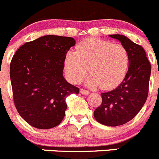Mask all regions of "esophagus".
Segmentation results:
<instances>
[{
	"label": "esophagus",
	"instance_id": "1",
	"mask_svg": "<svg viewBox=\"0 0 159 159\" xmlns=\"http://www.w3.org/2000/svg\"><path fill=\"white\" fill-rule=\"evenodd\" d=\"M80 93L82 94H84V95H88L90 94V91L85 89H80Z\"/></svg>",
	"mask_w": 159,
	"mask_h": 159
}]
</instances>
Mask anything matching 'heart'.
<instances>
[{
  "label": "heart",
  "mask_w": 159,
  "mask_h": 159,
  "mask_svg": "<svg viewBox=\"0 0 159 159\" xmlns=\"http://www.w3.org/2000/svg\"><path fill=\"white\" fill-rule=\"evenodd\" d=\"M129 52L123 46L110 41L87 39L76 46V51H68L65 57V68L68 79L79 83L89 71L91 75L87 84L111 89L124 80L129 68Z\"/></svg>",
  "instance_id": "heart-1"
}]
</instances>
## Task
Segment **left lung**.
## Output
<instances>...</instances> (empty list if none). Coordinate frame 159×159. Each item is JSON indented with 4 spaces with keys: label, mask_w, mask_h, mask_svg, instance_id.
I'll list each match as a JSON object with an SVG mask.
<instances>
[{
    "label": "left lung",
    "mask_w": 159,
    "mask_h": 159,
    "mask_svg": "<svg viewBox=\"0 0 159 159\" xmlns=\"http://www.w3.org/2000/svg\"><path fill=\"white\" fill-rule=\"evenodd\" d=\"M110 37L120 41L130 57L124 80L113 91L102 93V104L94 112L98 122L113 127L127 123L140 111L148 98L151 67L142 46L125 35Z\"/></svg>",
    "instance_id": "left-lung-1"
}]
</instances>
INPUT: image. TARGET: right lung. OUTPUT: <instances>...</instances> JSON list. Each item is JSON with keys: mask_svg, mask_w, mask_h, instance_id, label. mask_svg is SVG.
<instances>
[{"mask_svg": "<svg viewBox=\"0 0 159 159\" xmlns=\"http://www.w3.org/2000/svg\"><path fill=\"white\" fill-rule=\"evenodd\" d=\"M71 37L45 35L20 46L10 64L13 100L22 118L36 129L56 127L65 117V98L78 87L63 76Z\"/></svg>", "mask_w": 159, "mask_h": 159, "instance_id": "obj_1", "label": "right lung"}]
</instances>
